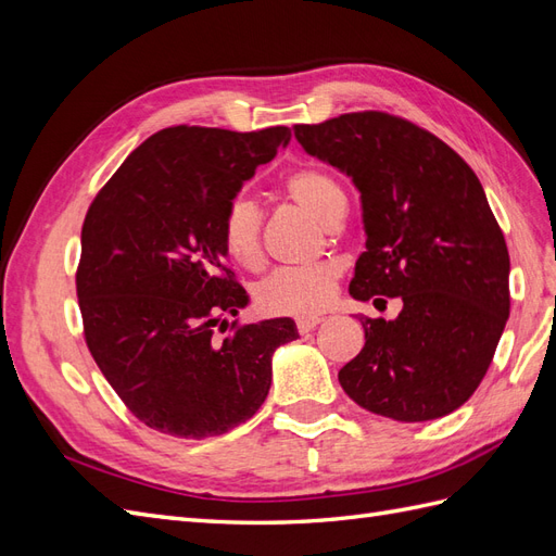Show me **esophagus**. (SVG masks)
Returning a JSON list of instances; mask_svg holds the SVG:
<instances>
[{"mask_svg": "<svg viewBox=\"0 0 556 556\" xmlns=\"http://www.w3.org/2000/svg\"><path fill=\"white\" fill-rule=\"evenodd\" d=\"M319 323H323V317H301V319H296V329H299V333H308Z\"/></svg>", "mask_w": 556, "mask_h": 556, "instance_id": "1", "label": "esophagus"}]
</instances>
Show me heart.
<instances>
[{
    "label": "heart",
    "instance_id": "1",
    "mask_svg": "<svg viewBox=\"0 0 556 556\" xmlns=\"http://www.w3.org/2000/svg\"><path fill=\"white\" fill-rule=\"evenodd\" d=\"M285 192L325 227L345 213L341 185L319 169L290 174L285 178ZM220 237L227 255L237 264L252 268L262 262V211L255 201L248 197L231 199L223 215ZM339 278L341 271L336 264L285 266L257 285L255 301L264 313L271 315H315L329 306Z\"/></svg>",
    "mask_w": 556,
    "mask_h": 556
}]
</instances>
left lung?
Masks as SVG:
<instances>
[{
	"instance_id": "1",
	"label": "left lung",
	"mask_w": 556,
	"mask_h": 556,
	"mask_svg": "<svg viewBox=\"0 0 556 556\" xmlns=\"http://www.w3.org/2000/svg\"><path fill=\"white\" fill-rule=\"evenodd\" d=\"M294 137L362 194L366 252L350 294L403 301L396 319L362 317L366 343L339 371L345 394L399 422L457 410L510 313L508 245L478 176L431 131L382 111L296 125Z\"/></svg>"
}]
</instances>
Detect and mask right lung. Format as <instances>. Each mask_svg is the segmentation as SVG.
<instances>
[{
	"label": "right lung",
	"instance_id": "obj_1",
	"mask_svg": "<svg viewBox=\"0 0 556 556\" xmlns=\"http://www.w3.org/2000/svg\"><path fill=\"white\" fill-rule=\"evenodd\" d=\"M290 127L229 131L178 125L146 139L88 208L76 294L90 355L129 413L176 439L243 425L271 387L290 317L233 327L248 294L225 266L220 225Z\"/></svg>",
	"mask_w": 556,
	"mask_h": 556
}]
</instances>
